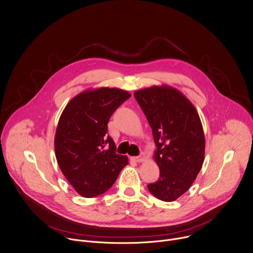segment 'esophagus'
<instances>
[{"label":"esophagus","mask_w":253,"mask_h":253,"mask_svg":"<svg viewBox=\"0 0 253 253\" xmlns=\"http://www.w3.org/2000/svg\"><path fill=\"white\" fill-rule=\"evenodd\" d=\"M131 160L136 163H143L146 161V156H145V154H141V156H138V157H132Z\"/></svg>","instance_id":"esophagus-1"}]
</instances>
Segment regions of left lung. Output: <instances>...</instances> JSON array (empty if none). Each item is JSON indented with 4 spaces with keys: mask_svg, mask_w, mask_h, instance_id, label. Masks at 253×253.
I'll return each instance as SVG.
<instances>
[{
    "mask_svg": "<svg viewBox=\"0 0 253 253\" xmlns=\"http://www.w3.org/2000/svg\"><path fill=\"white\" fill-rule=\"evenodd\" d=\"M152 127L154 160L160 178L149 184L158 199L173 202L197 178L205 157V135L198 111L177 88L163 84L133 93Z\"/></svg>",
    "mask_w": 253,
    "mask_h": 253,
    "instance_id": "8db88e82",
    "label": "left lung"
}]
</instances>
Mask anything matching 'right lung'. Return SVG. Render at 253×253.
Masks as SVG:
<instances>
[{
    "label": "right lung",
    "mask_w": 253,
    "mask_h": 253,
    "mask_svg": "<svg viewBox=\"0 0 253 253\" xmlns=\"http://www.w3.org/2000/svg\"><path fill=\"white\" fill-rule=\"evenodd\" d=\"M130 93L120 88H88L75 95L60 116L54 137L55 156L62 174L82 197L106 192L128 164L116 153L107 123Z\"/></svg>",
    "instance_id": "right-lung-1"
}]
</instances>
